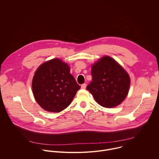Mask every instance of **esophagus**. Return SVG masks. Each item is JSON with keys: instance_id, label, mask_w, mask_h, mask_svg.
I'll return each mask as SVG.
<instances>
[{"instance_id": "obj_1", "label": "esophagus", "mask_w": 159, "mask_h": 159, "mask_svg": "<svg viewBox=\"0 0 159 159\" xmlns=\"http://www.w3.org/2000/svg\"><path fill=\"white\" fill-rule=\"evenodd\" d=\"M86 88V83H84V84H83L81 85V89H85Z\"/></svg>"}]
</instances>
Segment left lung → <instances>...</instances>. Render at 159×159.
Segmentation results:
<instances>
[{"label": "left lung", "mask_w": 159, "mask_h": 159, "mask_svg": "<svg viewBox=\"0 0 159 159\" xmlns=\"http://www.w3.org/2000/svg\"><path fill=\"white\" fill-rule=\"evenodd\" d=\"M91 75L92 81L86 89L100 105L113 108L124 100L130 80L127 71L114 59L103 57L92 66Z\"/></svg>", "instance_id": "left-lung-1"}]
</instances>
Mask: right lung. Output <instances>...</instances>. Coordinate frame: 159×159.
<instances>
[{
    "instance_id": "obj_1",
    "label": "right lung",
    "mask_w": 159,
    "mask_h": 159,
    "mask_svg": "<svg viewBox=\"0 0 159 159\" xmlns=\"http://www.w3.org/2000/svg\"><path fill=\"white\" fill-rule=\"evenodd\" d=\"M32 87L39 105L53 113L62 111L68 107L81 88L70 73L69 66L59 59L48 61L38 68Z\"/></svg>"
}]
</instances>
